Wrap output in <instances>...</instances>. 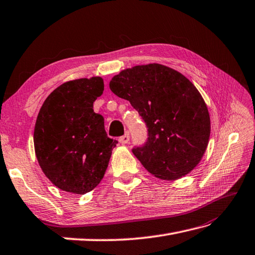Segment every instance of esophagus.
<instances>
[{"mask_svg":"<svg viewBox=\"0 0 255 255\" xmlns=\"http://www.w3.org/2000/svg\"><path fill=\"white\" fill-rule=\"evenodd\" d=\"M128 141H129L128 133V134H124V135H122V136L119 137V142H120L121 144H127Z\"/></svg>","mask_w":255,"mask_h":255,"instance_id":"obj_1","label":"esophagus"}]
</instances>
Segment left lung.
<instances>
[{
	"label": "left lung",
	"mask_w": 255,
	"mask_h": 255,
	"mask_svg": "<svg viewBox=\"0 0 255 255\" xmlns=\"http://www.w3.org/2000/svg\"><path fill=\"white\" fill-rule=\"evenodd\" d=\"M110 89L129 101L147 128L132 152L155 177L178 179L205 154L210 118L197 88L180 72L159 64L135 66L114 76Z\"/></svg>",
	"instance_id": "left-lung-1"
}]
</instances>
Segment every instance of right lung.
<instances>
[{
    "mask_svg": "<svg viewBox=\"0 0 255 255\" xmlns=\"http://www.w3.org/2000/svg\"><path fill=\"white\" fill-rule=\"evenodd\" d=\"M105 89L100 77L62 84L41 106L34 129L36 157L59 189L84 195L99 185L117 139L105 129L93 102Z\"/></svg>",
    "mask_w": 255,
    "mask_h": 255,
    "instance_id": "add662e5",
    "label": "right lung"
}]
</instances>
